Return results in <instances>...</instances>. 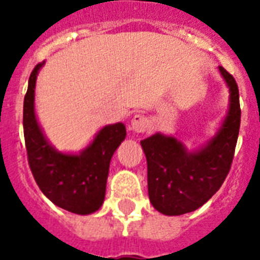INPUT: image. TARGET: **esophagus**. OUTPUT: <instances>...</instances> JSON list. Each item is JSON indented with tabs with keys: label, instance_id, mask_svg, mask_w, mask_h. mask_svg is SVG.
Masks as SVG:
<instances>
[{
	"label": "esophagus",
	"instance_id": "1",
	"mask_svg": "<svg viewBox=\"0 0 260 260\" xmlns=\"http://www.w3.org/2000/svg\"><path fill=\"white\" fill-rule=\"evenodd\" d=\"M148 125H150L148 117L142 113H136L132 117V120H131L129 128L132 131H135V132H138V134H142V132H144L148 128Z\"/></svg>",
	"mask_w": 260,
	"mask_h": 260
}]
</instances>
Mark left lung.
Listing matches in <instances>:
<instances>
[{"label": "left lung", "mask_w": 260, "mask_h": 260, "mask_svg": "<svg viewBox=\"0 0 260 260\" xmlns=\"http://www.w3.org/2000/svg\"><path fill=\"white\" fill-rule=\"evenodd\" d=\"M218 70L230 87V109L205 146L190 152L178 139L159 132L140 142L147 158L150 201L166 216L198 209L221 187L230 173L242 112L238 83L224 67Z\"/></svg>", "instance_id": "8db88e82"}]
</instances>
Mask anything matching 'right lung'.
Returning a JSON list of instances; mask_svg holds the SVG:
<instances>
[{"label": "right lung", "instance_id": "1", "mask_svg": "<svg viewBox=\"0 0 260 260\" xmlns=\"http://www.w3.org/2000/svg\"><path fill=\"white\" fill-rule=\"evenodd\" d=\"M43 64H36L30 73L24 98L22 125L30 171L43 194L56 206L71 213H94L105 198L110 159L125 139V125L122 122L105 125L79 154L55 150L35 113V86Z\"/></svg>", "mask_w": 260, "mask_h": 260}]
</instances>
